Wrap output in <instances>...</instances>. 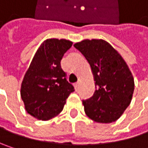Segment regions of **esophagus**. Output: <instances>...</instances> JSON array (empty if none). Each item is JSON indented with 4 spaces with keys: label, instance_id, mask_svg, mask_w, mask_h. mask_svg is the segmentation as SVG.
I'll list each match as a JSON object with an SVG mask.
<instances>
[{
    "label": "esophagus",
    "instance_id": "obj_1",
    "mask_svg": "<svg viewBox=\"0 0 148 148\" xmlns=\"http://www.w3.org/2000/svg\"><path fill=\"white\" fill-rule=\"evenodd\" d=\"M79 83L74 84V89H75V91H77V90L79 89Z\"/></svg>",
    "mask_w": 148,
    "mask_h": 148
}]
</instances>
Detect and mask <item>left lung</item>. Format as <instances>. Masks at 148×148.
<instances>
[{"label":"left lung","instance_id":"8db88e82","mask_svg":"<svg viewBox=\"0 0 148 148\" xmlns=\"http://www.w3.org/2000/svg\"><path fill=\"white\" fill-rule=\"evenodd\" d=\"M74 46L88 61L97 88L91 99L82 101L86 116L96 123L116 122L133 97L134 81L129 66L103 39H84Z\"/></svg>","mask_w":148,"mask_h":148}]
</instances>
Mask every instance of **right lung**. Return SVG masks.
Returning a JSON list of instances; mask_svg holds the SVG:
<instances>
[{
  "mask_svg": "<svg viewBox=\"0 0 148 148\" xmlns=\"http://www.w3.org/2000/svg\"><path fill=\"white\" fill-rule=\"evenodd\" d=\"M72 45L63 38L45 40L25 74L20 96L27 113L38 120L49 121L58 116L74 91L61 68L62 58Z\"/></svg>",
  "mask_w": 148,
  "mask_h": 148,
  "instance_id": "obj_1",
  "label": "right lung"
}]
</instances>
